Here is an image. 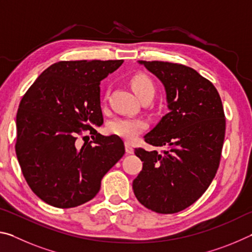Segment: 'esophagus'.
<instances>
[{
  "mask_svg": "<svg viewBox=\"0 0 252 252\" xmlns=\"http://www.w3.org/2000/svg\"><path fill=\"white\" fill-rule=\"evenodd\" d=\"M126 153H129V155H132V153L134 152V149H133V147H132V144H131V143H129V142H126Z\"/></svg>",
  "mask_w": 252,
  "mask_h": 252,
  "instance_id": "esophagus-1",
  "label": "esophagus"
}]
</instances>
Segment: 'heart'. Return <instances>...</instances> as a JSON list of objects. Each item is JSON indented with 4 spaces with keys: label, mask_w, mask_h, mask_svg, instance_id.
Returning a JSON list of instances; mask_svg holds the SVG:
<instances>
[{
    "label": "heart",
    "mask_w": 252,
    "mask_h": 252,
    "mask_svg": "<svg viewBox=\"0 0 252 252\" xmlns=\"http://www.w3.org/2000/svg\"><path fill=\"white\" fill-rule=\"evenodd\" d=\"M130 83L132 90L140 97V100L147 95L155 94V84L146 74L139 73L133 75L131 78ZM146 122L141 119L119 118L110 123L109 131L112 134L126 140V141H132L146 129Z\"/></svg>",
    "instance_id": "b5f03b06"
}]
</instances>
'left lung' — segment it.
<instances>
[{
  "instance_id": "1",
  "label": "left lung",
  "mask_w": 252,
  "mask_h": 252,
  "mask_svg": "<svg viewBox=\"0 0 252 252\" xmlns=\"http://www.w3.org/2000/svg\"><path fill=\"white\" fill-rule=\"evenodd\" d=\"M139 63L164 85L169 113L144 135L147 143L165 150H134L143 167L132 188L146 208L176 213L201 197L219 168L225 132L222 102L215 85L189 66Z\"/></svg>"
}]
</instances>
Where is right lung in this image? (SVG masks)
Returning a JSON list of instances; mask_svg holds the SVG:
<instances>
[{
	"label": "right lung",
	"instance_id": "obj_1",
	"mask_svg": "<svg viewBox=\"0 0 252 252\" xmlns=\"http://www.w3.org/2000/svg\"><path fill=\"white\" fill-rule=\"evenodd\" d=\"M123 60L60 61L42 72L20 102L15 151L29 187L57 208H73L99 192L104 174L125 155L119 136L100 126V82ZM91 132L82 146L78 135Z\"/></svg>",
	"mask_w": 252,
	"mask_h": 252
}]
</instances>
